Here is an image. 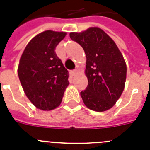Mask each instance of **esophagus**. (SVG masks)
Masks as SVG:
<instances>
[{
    "instance_id": "obj_1",
    "label": "esophagus",
    "mask_w": 150,
    "mask_h": 150,
    "mask_svg": "<svg viewBox=\"0 0 150 150\" xmlns=\"http://www.w3.org/2000/svg\"><path fill=\"white\" fill-rule=\"evenodd\" d=\"M76 73H77V70H76V69H74V70L71 71V75H72V76H74Z\"/></svg>"
}]
</instances>
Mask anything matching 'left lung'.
I'll list each match as a JSON object with an SVG mask.
<instances>
[{"label":"left lung","mask_w":150,"mask_h":150,"mask_svg":"<svg viewBox=\"0 0 150 150\" xmlns=\"http://www.w3.org/2000/svg\"><path fill=\"white\" fill-rule=\"evenodd\" d=\"M70 37L86 55L88 86L80 93L85 105L95 111L109 110L125 88L127 68L121 51L114 40L97 27L71 33Z\"/></svg>","instance_id":"8db88e82"}]
</instances>
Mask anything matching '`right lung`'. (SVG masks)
I'll list each match as a JSON object with an SVG mask.
<instances>
[{
  "label": "right lung",
  "instance_id": "1",
  "mask_svg": "<svg viewBox=\"0 0 150 150\" xmlns=\"http://www.w3.org/2000/svg\"><path fill=\"white\" fill-rule=\"evenodd\" d=\"M66 35L64 32H43L30 40L20 59L18 74L29 100L43 110L61 104L69 84L68 70L55 53Z\"/></svg>",
  "mask_w": 150,
  "mask_h": 150
}]
</instances>
